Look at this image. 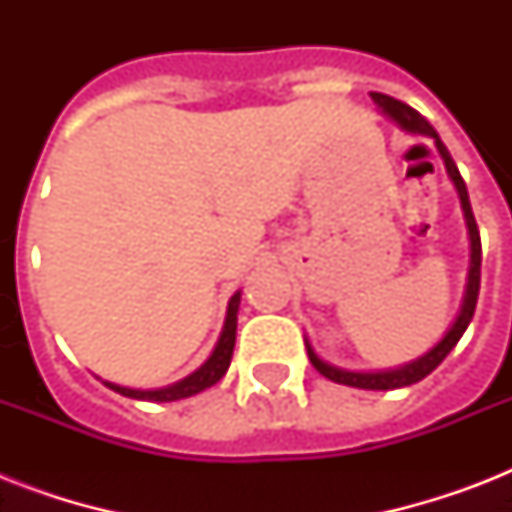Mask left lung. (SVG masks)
Returning <instances> with one entry per match:
<instances>
[{"label":"left lung","instance_id":"obj_1","mask_svg":"<svg viewBox=\"0 0 512 512\" xmlns=\"http://www.w3.org/2000/svg\"><path fill=\"white\" fill-rule=\"evenodd\" d=\"M372 100L380 106L382 114L390 116L401 130L417 132V135L433 138L438 154H441V159H444L446 164V172H449L454 188H457V193H460V204H462V212H465V225H468V236H470V273H468V289H465V300H462L460 316H457V321L449 327L444 340L436 342L425 356L414 358V361L398 366V369H385V372H348V369H340V366H332L327 364V361H321V358L316 356V350H313L311 342L305 340V348H308L311 364L316 366L327 380L340 382V385H350V388H361V390H393V388H406V385H414V382L425 380V377H428V374L433 372V369H436V366L449 356V353H452V348L460 342V337L465 335V329H468L470 319H473V313H476L478 289H481V236H478L476 217H473V209H470L465 180H462L452 154L446 151V146L441 143V138H438V132L430 127L428 119H425L422 114H417L412 106H406V103L390 98V95H382V92H372Z\"/></svg>","mask_w":512,"mask_h":512}]
</instances>
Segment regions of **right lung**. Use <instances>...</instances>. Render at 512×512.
<instances>
[{"label": "right lung", "instance_id": "obj_1", "mask_svg": "<svg viewBox=\"0 0 512 512\" xmlns=\"http://www.w3.org/2000/svg\"><path fill=\"white\" fill-rule=\"evenodd\" d=\"M239 300L241 292H236V295L231 297V303H228L225 327L223 332H220V340H217L212 356H209L193 374L183 377V380L175 382V385H167V388L159 390L122 388V385H116V382H106V388L116 390V393H122V396L127 398H140V401H180V398L196 396L201 390L212 388L217 380H223V374L228 372V366H231L233 345H236V313H239Z\"/></svg>", "mask_w": 512, "mask_h": 512}]
</instances>
